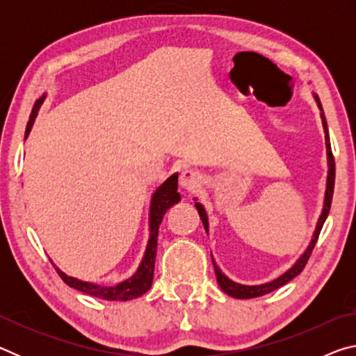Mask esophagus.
I'll return each mask as SVG.
<instances>
[{"label":"esophagus","instance_id":"1","mask_svg":"<svg viewBox=\"0 0 356 356\" xmlns=\"http://www.w3.org/2000/svg\"><path fill=\"white\" fill-rule=\"evenodd\" d=\"M179 184H180V186H182V188L190 190V191L197 188V186L201 185L200 172H196L193 170L182 171V174H180V177H179Z\"/></svg>","mask_w":356,"mask_h":356}]
</instances>
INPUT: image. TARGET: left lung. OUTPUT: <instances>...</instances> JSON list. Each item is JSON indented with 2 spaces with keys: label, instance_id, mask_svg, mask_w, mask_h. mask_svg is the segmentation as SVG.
Instances as JSON below:
<instances>
[{
  "label": "left lung",
  "instance_id": "1",
  "mask_svg": "<svg viewBox=\"0 0 356 356\" xmlns=\"http://www.w3.org/2000/svg\"><path fill=\"white\" fill-rule=\"evenodd\" d=\"M316 100H317L318 108H321V110H322L321 100H318L317 95H316ZM322 124H323V130H325V144H327V155H328V179H327V191H325L323 210H322L321 218H318L316 232H314V236H312V240H311V243L308 246V250H306L305 254L301 256L297 262H295L293 267L291 270H287L284 275H281L278 280H275L272 282H267V284H261V286H243V284H237V282L231 281L226 275L221 273V270L216 267V264H215L213 257H212L215 275H216V281H218V284H220V287L222 289V291H225L227 295H231V297H234V298H256V297H262V295L273 292L275 289L284 286L286 282L293 280L295 276L303 272L305 265L308 264V259L311 257V252H312V250H314V246L317 243L318 234H321L323 222H325V220H327V216L330 213L331 200H333V190H334V156H333V152H331L328 127H327V120H325L323 113H322ZM195 206L197 209V212H200V216H201V220H202V225H204V227H206V232H207L209 231V220H207L206 210H204V207L201 206L200 202H196Z\"/></svg>",
  "mask_w": 356,
  "mask_h": 356
}]
</instances>
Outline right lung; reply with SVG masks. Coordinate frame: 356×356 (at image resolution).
<instances>
[{"mask_svg": "<svg viewBox=\"0 0 356 356\" xmlns=\"http://www.w3.org/2000/svg\"><path fill=\"white\" fill-rule=\"evenodd\" d=\"M44 102V97H40L39 100H35L34 108L31 111V116H29L28 125H26V131H25V138L29 135L31 131V127L34 124V119L38 116V111L40 108V104ZM180 201V195L177 193V174H172V176L166 180V182L160 186L159 190L154 193L152 196V202H150V237H149V243L146 248V254L143 257V262L138 268V272L131 276V278L125 280L124 282H120L118 286L113 287H104V286H97V284H91V282H84L76 278H72V276H67L63 273L61 270L56 268L58 275L61 276V280L65 282V284L76 289V291L84 292L88 295H92V297H97L102 300H108V301H127V300H134L141 297L143 293H146L150 286H152V280H154V267H155V256H156V240H159V227L160 222L163 220V215L166 213V210L172 207L174 204H177Z\"/></svg>", "mask_w": 356, "mask_h": 356, "instance_id": "obj_1", "label": "right lung"}]
</instances>
